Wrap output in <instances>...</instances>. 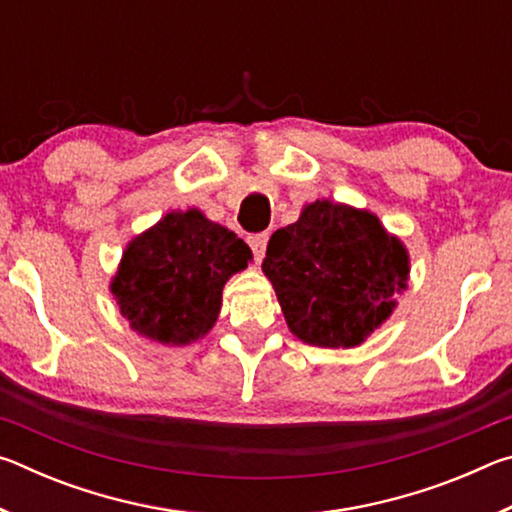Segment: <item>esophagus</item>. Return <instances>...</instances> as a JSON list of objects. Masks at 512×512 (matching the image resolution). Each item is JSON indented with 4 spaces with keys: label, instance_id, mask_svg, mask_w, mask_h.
<instances>
[{
    "label": "esophagus",
    "instance_id": "1",
    "mask_svg": "<svg viewBox=\"0 0 512 512\" xmlns=\"http://www.w3.org/2000/svg\"><path fill=\"white\" fill-rule=\"evenodd\" d=\"M266 244H268V232L248 237V246H250V250H253V255H255L257 262H262V257L266 253Z\"/></svg>",
    "mask_w": 512,
    "mask_h": 512
}]
</instances>
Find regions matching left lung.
<instances>
[{
    "instance_id": "8db88e82",
    "label": "left lung",
    "mask_w": 512,
    "mask_h": 512,
    "mask_svg": "<svg viewBox=\"0 0 512 512\" xmlns=\"http://www.w3.org/2000/svg\"><path fill=\"white\" fill-rule=\"evenodd\" d=\"M262 271L300 341L354 348L393 314L409 253L375 214L323 198L273 232Z\"/></svg>"
}]
</instances>
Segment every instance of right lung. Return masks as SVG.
I'll return each mask as SVG.
<instances>
[{
    "instance_id": "add662e5",
    "label": "right lung",
    "mask_w": 512,
    "mask_h": 512,
    "mask_svg": "<svg viewBox=\"0 0 512 512\" xmlns=\"http://www.w3.org/2000/svg\"><path fill=\"white\" fill-rule=\"evenodd\" d=\"M248 259L244 239L203 212H169L126 246L110 291L137 334L187 345L214 327L223 284Z\"/></svg>"
}]
</instances>
